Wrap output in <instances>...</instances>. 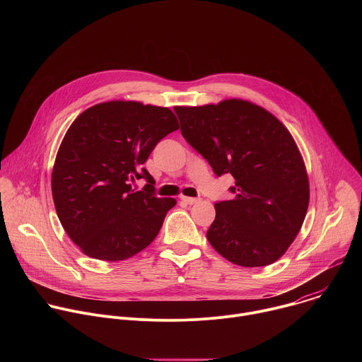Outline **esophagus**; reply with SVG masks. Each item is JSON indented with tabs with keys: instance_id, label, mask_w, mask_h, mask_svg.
<instances>
[{
	"instance_id": "1",
	"label": "esophagus",
	"mask_w": 362,
	"mask_h": 362,
	"mask_svg": "<svg viewBox=\"0 0 362 362\" xmlns=\"http://www.w3.org/2000/svg\"><path fill=\"white\" fill-rule=\"evenodd\" d=\"M180 200H182V202H185L186 204H194V203H197L200 199H197V197H187V196H182V197H180Z\"/></svg>"
}]
</instances>
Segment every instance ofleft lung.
<instances>
[{"label": "left lung", "mask_w": 362, "mask_h": 362, "mask_svg": "<svg viewBox=\"0 0 362 362\" xmlns=\"http://www.w3.org/2000/svg\"><path fill=\"white\" fill-rule=\"evenodd\" d=\"M185 140L216 176L230 173L232 200L216 202L206 232L228 261L245 268L278 261L296 238L309 203V182L288 129L250 101L175 107Z\"/></svg>", "instance_id": "left-lung-1"}]
</instances>
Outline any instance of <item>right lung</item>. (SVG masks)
Segmentation results:
<instances>
[{"mask_svg":"<svg viewBox=\"0 0 362 362\" xmlns=\"http://www.w3.org/2000/svg\"><path fill=\"white\" fill-rule=\"evenodd\" d=\"M179 129L168 107L139 101L100 103L67 130L51 175L57 216L90 257L124 261L158 236L172 197H158L143 168L156 144ZM143 177V191L131 183Z\"/></svg>","mask_w":362,"mask_h":362,"instance_id":"obj_1","label":"right lung"}]
</instances>
